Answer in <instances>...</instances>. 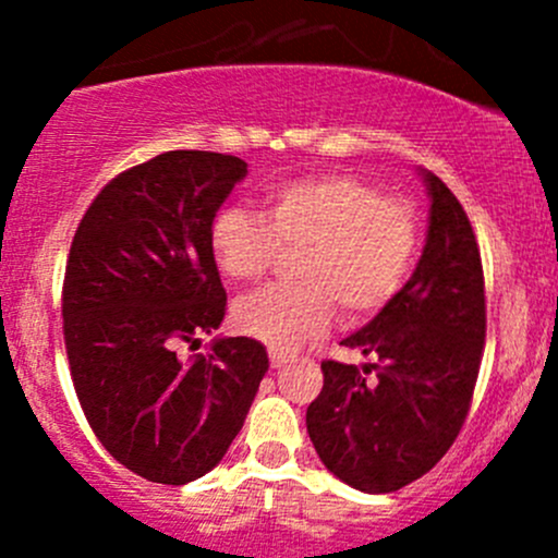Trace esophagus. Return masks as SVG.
I'll use <instances>...</instances> for the list:
<instances>
[{
    "mask_svg": "<svg viewBox=\"0 0 558 558\" xmlns=\"http://www.w3.org/2000/svg\"><path fill=\"white\" fill-rule=\"evenodd\" d=\"M291 362H294V356H289V353H283V351H269V364H272L275 369L286 367V364H291Z\"/></svg>",
    "mask_w": 558,
    "mask_h": 558,
    "instance_id": "1",
    "label": "esophagus"
}]
</instances>
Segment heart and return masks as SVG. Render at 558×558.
I'll use <instances>...</instances> for the list:
<instances>
[{
    "mask_svg": "<svg viewBox=\"0 0 558 558\" xmlns=\"http://www.w3.org/2000/svg\"><path fill=\"white\" fill-rule=\"evenodd\" d=\"M283 251L294 283H275L234 305V324L275 351H294L329 331L337 307L364 320L399 294L418 253V218L402 199L356 174H307L264 196V213L223 207L210 223V253L238 283H256Z\"/></svg>",
    "mask_w": 558,
    "mask_h": 558,
    "instance_id": "heart-1",
    "label": "heart"
}]
</instances>
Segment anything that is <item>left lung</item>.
Listing matches in <instances>:
<instances>
[{
    "mask_svg": "<svg viewBox=\"0 0 558 558\" xmlns=\"http://www.w3.org/2000/svg\"><path fill=\"white\" fill-rule=\"evenodd\" d=\"M421 178L432 205L418 267L384 311L342 340L373 364L324 362V388L307 408V435L326 470L367 494L397 492L446 456L470 410L486 342L470 218L437 174L421 170Z\"/></svg>",
    "mask_w": 558,
    "mask_h": 558,
    "instance_id": "obj_1",
    "label": "left lung"
}]
</instances>
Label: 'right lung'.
I'll return each mask as SVG.
<instances>
[{
    "label": "right lung",
    "mask_w": 558,
    "mask_h": 558,
    "mask_svg": "<svg viewBox=\"0 0 558 558\" xmlns=\"http://www.w3.org/2000/svg\"><path fill=\"white\" fill-rule=\"evenodd\" d=\"M245 174L238 156L167 150L112 178L72 240L61 296L72 384L99 442L145 481L210 472L269 367L251 337L178 356L227 313L210 223Z\"/></svg>",
    "instance_id": "obj_1"
}]
</instances>
